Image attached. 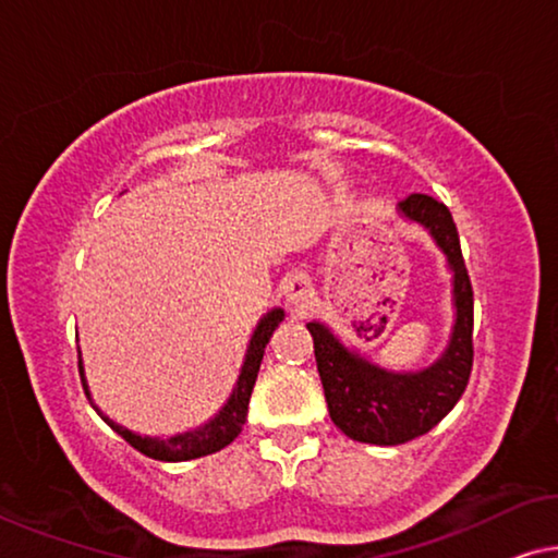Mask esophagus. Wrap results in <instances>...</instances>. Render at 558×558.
<instances>
[{"label": "esophagus", "instance_id": "obj_1", "mask_svg": "<svg viewBox=\"0 0 558 558\" xmlns=\"http://www.w3.org/2000/svg\"><path fill=\"white\" fill-rule=\"evenodd\" d=\"M282 293H286L288 305H293L295 311H305V307L313 305V280L305 276V272H295L286 280L282 286Z\"/></svg>", "mask_w": 558, "mask_h": 558}]
</instances>
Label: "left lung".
I'll return each instance as SVG.
<instances>
[{"instance_id": "left-lung-1", "label": "left lung", "mask_w": 558, "mask_h": 558, "mask_svg": "<svg viewBox=\"0 0 558 558\" xmlns=\"http://www.w3.org/2000/svg\"><path fill=\"white\" fill-rule=\"evenodd\" d=\"M400 210L435 235L454 270L457 325L452 342L437 365L424 373L395 375L360 360L332 338L330 330L307 323L315 342L317 373L335 427L355 441L392 447L412 441L439 424L464 395L474 362V290L466 272L454 218L445 203L427 193H410Z\"/></svg>"}]
</instances>
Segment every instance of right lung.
<instances>
[{"label": "right lung", "mask_w": 558, "mask_h": 558, "mask_svg": "<svg viewBox=\"0 0 558 558\" xmlns=\"http://www.w3.org/2000/svg\"><path fill=\"white\" fill-rule=\"evenodd\" d=\"M280 320H282V311H272L268 317H263V323L258 325V330H255L251 340V350H247L243 373L238 377V385L231 395V400H228V404L220 410L218 417L214 422H208L206 427H201L196 432H185V435L171 437V439H151V437L134 435V432L123 429L121 424L104 417L99 407H94V410L99 412L104 422L109 424L113 432H119L131 447L138 449L141 454L158 459V462H185V459L214 454L218 449L231 445V441L243 432V424L247 417V404H251V392H253L255 377H258L265 344H268L270 335ZM78 375H82V362H78ZM82 385H84V392L88 395L84 375H82Z\"/></svg>", "instance_id": "add662e5"}]
</instances>
